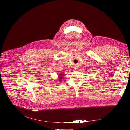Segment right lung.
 <instances>
[{
    "label": "right lung",
    "mask_w": 130,
    "mask_h": 130,
    "mask_svg": "<svg viewBox=\"0 0 130 130\" xmlns=\"http://www.w3.org/2000/svg\"><path fill=\"white\" fill-rule=\"evenodd\" d=\"M58 80L59 82H61L62 81V80L63 79V77H64V73L63 74H58Z\"/></svg>",
    "instance_id": "right-lung-1"
}]
</instances>
